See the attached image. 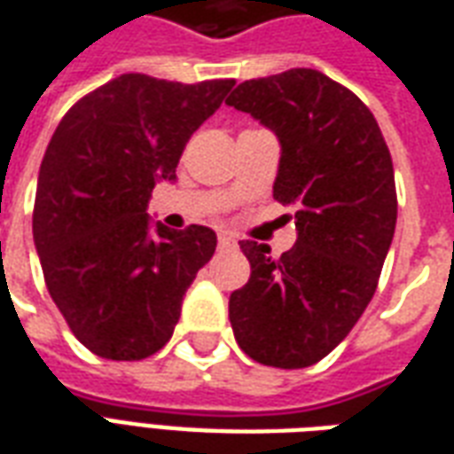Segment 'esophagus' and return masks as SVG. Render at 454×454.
<instances>
[{"mask_svg":"<svg viewBox=\"0 0 454 454\" xmlns=\"http://www.w3.org/2000/svg\"><path fill=\"white\" fill-rule=\"evenodd\" d=\"M236 246V238L228 236V233H221L218 236V247H233Z\"/></svg>","mask_w":454,"mask_h":454,"instance_id":"1","label":"esophagus"}]
</instances>
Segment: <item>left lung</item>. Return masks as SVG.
<instances>
[{"label":"left lung","instance_id":"obj_1","mask_svg":"<svg viewBox=\"0 0 454 454\" xmlns=\"http://www.w3.org/2000/svg\"><path fill=\"white\" fill-rule=\"evenodd\" d=\"M275 130V199L296 207V243L279 257L240 240L250 279L228 301L240 350L299 370L324 360L364 314L396 228L384 136L357 94L318 70L247 80L226 99Z\"/></svg>","mask_w":454,"mask_h":454}]
</instances>
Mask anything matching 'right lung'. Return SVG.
<instances>
[{
    "label": "right lung",
    "mask_w": 454,
    "mask_h": 454,
    "mask_svg": "<svg viewBox=\"0 0 454 454\" xmlns=\"http://www.w3.org/2000/svg\"><path fill=\"white\" fill-rule=\"evenodd\" d=\"M233 80L182 84L121 74L84 94L45 148L34 243L74 338L106 360H143L172 338L182 299L216 250L207 226H150L160 179Z\"/></svg>",
    "instance_id": "add662e5"
}]
</instances>
